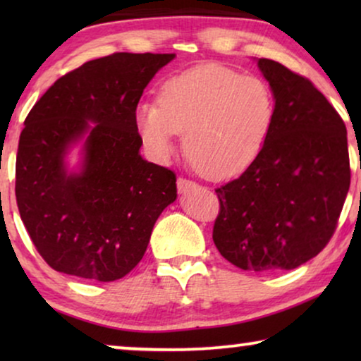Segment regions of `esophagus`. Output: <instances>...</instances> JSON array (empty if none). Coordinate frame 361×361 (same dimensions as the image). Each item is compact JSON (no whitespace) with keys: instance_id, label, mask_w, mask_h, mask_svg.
<instances>
[{"instance_id":"34e87169","label":"esophagus","mask_w":361,"mask_h":361,"mask_svg":"<svg viewBox=\"0 0 361 361\" xmlns=\"http://www.w3.org/2000/svg\"><path fill=\"white\" fill-rule=\"evenodd\" d=\"M195 187H197L195 182L187 180V179H184V177H179V179H177V189H179L180 194H185V192L194 190Z\"/></svg>"}]
</instances>
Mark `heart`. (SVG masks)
<instances>
[{
    "mask_svg": "<svg viewBox=\"0 0 361 361\" xmlns=\"http://www.w3.org/2000/svg\"><path fill=\"white\" fill-rule=\"evenodd\" d=\"M274 118L268 82L205 63L162 83L157 105L137 108L136 126L156 161L169 159L177 133H184V151L197 169L209 179H230L256 161Z\"/></svg>",
    "mask_w": 361,
    "mask_h": 361,
    "instance_id": "1",
    "label": "heart"
}]
</instances>
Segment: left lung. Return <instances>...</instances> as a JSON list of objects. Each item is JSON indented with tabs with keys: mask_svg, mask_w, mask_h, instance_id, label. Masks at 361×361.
<instances>
[{
	"mask_svg": "<svg viewBox=\"0 0 361 361\" xmlns=\"http://www.w3.org/2000/svg\"><path fill=\"white\" fill-rule=\"evenodd\" d=\"M258 67L276 97L263 151L216 195L214 243L236 268L294 269L332 238L350 187L347 128L307 78L269 59Z\"/></svg>",
	"mask_w": 361,
	"mask_h": 361,
	"instance_id": "1",
	"label": "left lung"
}]
</instances>
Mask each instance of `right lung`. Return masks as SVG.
Masks as SVG:
<instances>
[{
    "label": "right lung",
    "instance_id": "add662e5",
    "mask_svg": "<svg viewBox=\"0 0 361 361\" xmlns=\"http://www.w3.org/2000/svg\"><path fill=\"white\" fill-rule=\"evenodd\" d=\"M176 54L116 52L59 78L19 136V215L59 273L110 283L145 256L152 226L177 199L176 174L142 159L136 106ZM82 146L81 162L66 156Z\"/></svg>",
    "mask_w": 361,
    "mask_h": 361
}]
</instances>
